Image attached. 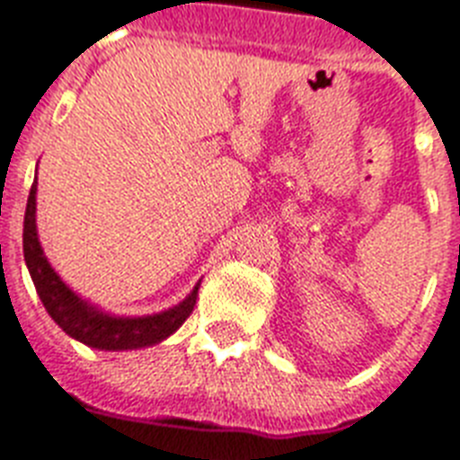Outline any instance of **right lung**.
Returning <instances> with one entry per match:
<instances>
[{"label":"right lung","mask_w":460,"mask_h":460,"mask_svg":"<svg viewBox=\"0 0 460 460\" xmlns=\"http://www.w3.org/2000/svg\"><path fill=\"white\" fill-rule=\"evenodd\" d=\"M35 212H38V179L32 181L28 205H25L23 219V258L31 272V279L38 288V296L45 310L49 313L57 324L66 332L71 339L85 343L97 350H136L155 346L172 336L176 329L186 322V317L193 313V305L198 301V288L200 281L195 284L193 291L176 303L169 310L153 314H138V317H126V314H110L100 310L97 305L88 303L85 298L75 294L59 274L49 265L42 245L38 238V224H35Z\"/></svg>","instance_id":"right-lung-1"}]
</instances>
